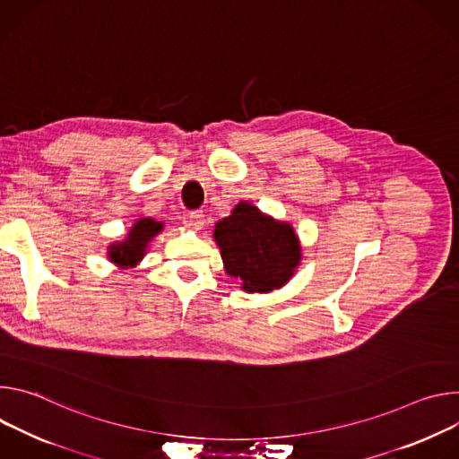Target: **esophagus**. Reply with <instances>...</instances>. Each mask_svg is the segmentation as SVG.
<instances>
[{
  "instance_id": "esophagus-1",
  "label": "esophagus",
  "mask_w": 459,
  "mask_h": 459,
  "mask_svg": "<svg viewBox=\"0 0 459 459\" xmlns=\"http://www.w3.org/2000/svg\"><path fill=\"white\" fill-rule=\"evenodd\" d=\"M204 224H206V221H204V213L202 212H193V213H189V226L193 228V230H202L204 228Z\"/></svg>"
}]
</instances>
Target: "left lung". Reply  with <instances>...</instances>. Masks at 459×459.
I'll return each instance as SVG.
<instances>
[{
    "label": "left lung",
    "mask_w": 459,
    "mask_h": 459,
    "mask_svg": "<svg viewBox=\"0 0 459 459\" xmlns=\"http://www.w3.org/2000/svg\"><path fill=\"white\" fill-rule=\"evenodd\" d=\"M213 238L226 273L240 281L247 293L282 288L302 259L293 226L263 213L249 202H238L230 217L215 224Z\"/></svg>",
    "instance_id": "1"
}]
</instances>
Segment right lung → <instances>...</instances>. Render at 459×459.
Instances as JSON below:
<instances>
[{
    "label": "right lung",
    "mask_w": 459,
    "mask_h": 459,
    "mask_svg": "<svg viewBox=\"0 0 459 459\" xmlns=\"http://www.w3.org/2000/svg\"><path fill=\"white\" fill-rule=\"evenodd\" d=\"M164 231V222L151 217H140L129 228L122 240H115L108 246V259L120 270L134 268L145 257L147 247L159 233Z\"/></svg>",
    "instance_id": "1"
}]
</instances>
